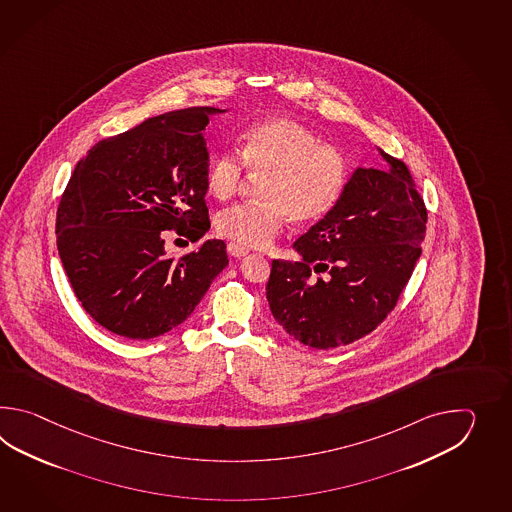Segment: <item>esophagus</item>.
I'll return each instance as SVG.
<instances>
[{
    "mask_svg": "<svg viewBox=\"0 0 512 512\" xmlns=\"http://www.w3.org/2000/svg\"><path fill=\"white\" fill-rule=\"evenodd\" d=\"M227 251H229L230 256H234V258H243V256L249 254L247 247H243L240 243H234V241H230L229 245H227Z\"/></svg>",
    "mask_w": 512,
    "mask_h": 512,
    "instance_id": "obj_1",
    "label": "esophagus"
}]
</instances>
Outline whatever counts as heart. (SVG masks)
Here are the masks:
<instances>
[{"label":"heart","mask_w":512,"mask_h":512,"mask_svg":"<svg viewBox=\"0 0 512 512\" xmlns=\"http://www.w3.org/2000/svg\"><path fill=\"white\" fill-rule=\"evenodd\" d=\"M241 159L254 175H265L258 205L221 210L216 229L243 247H267L287 219L315 223L337 207L348 183V166L340 153L322 144L313 131L289 119H267L243 133ZM240 159L219 152L208 166L210 192L230 197L240 186Z\"/></svg>","instance_id":"b5f03b06"}]
</instances>
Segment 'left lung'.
Segmentation results:
<instances>
[{
	"label": "left lung",
	"mask_w": 512,
	"mask_h": 512,
	"mask_svg": "<svg viewBox=\"0 0 512 512\" xmlns=\"http://www.w3.org/2000/svg\"><path fill=\"white\" fill-rule=\"evenodd\" d=\"M357 168L326 218L294 241L298 261H272L274 320L316 349L366 337L392 311L421 256L426 208L406 164Z\"/></svg>",
	"instance_id": "obj_1"
}]
</instances>
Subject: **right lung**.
<instances>
[{
    "mask_svg": "<svg viewBox=\"0 0 512 512\" xmlns=\"http://www.w3.org/2000/svg\"><path fill=\"white\" fill-rule=\"evenodd\" d=\"M225 111L152 117L78 161L56 212V245L78 302L111 333L131 340L168 333L229 265L221 240L179 260L164 249V230L197 241L210 229L203 130Z\"/></svg>",
    "mask_w": 512,
    "mask_h": 512,
    "instance_id": "obj_1",
    "label": "right lung"
}]
</instances>
